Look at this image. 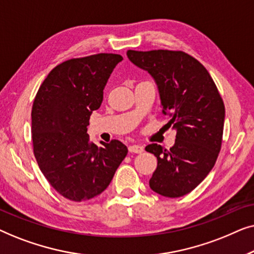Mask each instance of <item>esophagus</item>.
<instances>
[{
  "label": "esophagus",
  "mask_w": 254,
  "mask_h": 254,
  "mask_svg": "<svg viewBox=\"0 0 254 254\" xmlns=\"http://www.w3.org/2000/svg\"><path fill=\"white\" fill-rule=\"evenodd\" d=\"M128 150H129V152H133V154H141V152H143L144 149L142 145L133 144V145H129V147H128Z\"/></svg>",
  "instance_id": "1"
}]
</instances>
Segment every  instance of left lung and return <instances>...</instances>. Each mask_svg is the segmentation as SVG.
I'll return each mask as SVG.
<instances>
[{
	"mask_svg": "<svg viewBox=\"0 0 254 254\" xmlns=\"http://www.w3.org/2000/svg\"><path fill=\"white\" fill-rule=\"evenodd\" d=\"M131 64L148 71L157 85L166 126L176 130L173 147L157 143L145 150L157 157L149 185L166 197L192 192L214 168L221 149L224 104L209 72L180 51H127Z\"/></svg>",
	"mask_w": 254,
	"mask_h": 254,
	"instance_id": "obj_1",
	"label": "left lung"
}]
</instances>
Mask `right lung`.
I'll return each instance as SVG.
<instances>
[{"label": "right lung", "instance_id": "add662e5", "mask_svg": "<svg viewBox=\"0 0 254 254\" xmlns=\"http://www.w3.org/2000/svg\"><path fill=\"white\" fill-rule=\"evenodd\" d=\"M119 54L100 53L62 62L45 78L32 106V141L38 165L52 187L72 201L92 199L110 185L126 157L123 142L90 141L89 119Z\"/></svg>", "mask_w": 254, "mask_h": 254}]
</instances>
